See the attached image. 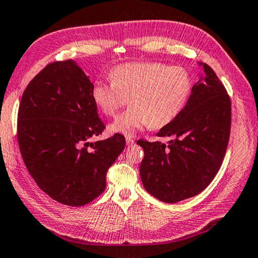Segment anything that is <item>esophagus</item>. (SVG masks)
Wrapping results in <instances>:
<instances>
[{
	"label": "esophagus",
	"instance_id": "obj_1",
	"mask_svg": "<svg viewBox=\"0 0 258 258\" xmlns=\"http://www.w3.org/2000/svg\"><path fill=\"white\" fill-rule=\"evenodd\" d=\"M125 142H126V145H134V143H135V141L134 139L132 138V137H126L125 138Z\"/></svg>",
	"mask_w": 258,
	"mask_h": 258
}]
</instances>
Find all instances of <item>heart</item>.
<instances>
[{
	"label": "heart",
	"instance_id": "obj_1",
	"mask_svg": "<svg viewBox=\"0 0 258 258\" xmlns=\"http://www.w3.org/2000/svg\"><path fill=\"white\" fill-rule=\"evenodd\" d=\"M112 80H96L92 97L102 113L112 116L129 97V110L108 125L112 133L132 137L151 125L159 129L172 122L186 105L191 78L182 67L161 62H129L111 72Z\"/></svg>",
	"mask_w": 258,
	"mask_h": 258
}]
</instances>
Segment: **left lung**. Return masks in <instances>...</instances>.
I'll use <instances>...</instances> for the list:
<instances>
[{
  "label": "left lung",
  "mask_w": 258,
  "mask_h": 258,
  "mask_svg": "<svg viewBox=\"0 0 258 258\" xmlns=\"http://www.w3.org/2000/svg\"><path fill=\"white\" fill-rule=\"evenodd\" d=\"M203 74L192 86L180 114L157 136L171 137L168 145L138 141L143 147L141 178L147 192L164 203L194 197L209 186L227 151L231 103L211 67L198 63Z\"/></svg>",
  "instance_id": "obj_1"
}]
</instances>
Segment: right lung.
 <instances>
[{"mask_svg":"<svg viewBox=\"0 0 258 258\" xmlns=\"http://www.w3.org/2000/svg\"><path fill=\"white\" fill-rule=\"evenodd\" d=\"M92 88L75 60L52 63L27 86L18 113V142L30 175L49 197L69 206L101 195L108 168L125 146L120 134L90 142L104 130Z\"/></svg>","mask_w":258,"mask_h":258,"instance_id":"right-lung-1","label":"right lung"}]
</instances>
